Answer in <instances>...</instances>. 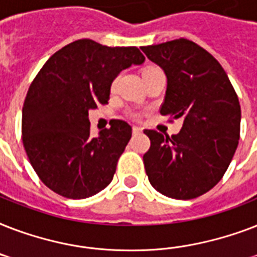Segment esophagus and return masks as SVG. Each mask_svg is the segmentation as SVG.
<instances>
[{"label": "esophagus", "mask_w": 257, "mask_h": 257, "mask_svg": "<svg viewBox=\"0 0 257 257\" xmlns=\"http://www.w3.org/2000/svg\"><path fill=\"white\" fill-rule=\"evenodd\" d=\"M132 131H133V133H135V135H140V133L143 132V128H140V126H133Z\"/></svg>", "instance_id": "obj_1"}]
</instances>
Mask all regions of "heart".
I'll use <instances>...</instances> for the list:
<instances>
[{
	"instance_id": "1",
	"label": "heart",
	"mask_w": 257,
	"mask_h": 257,
	"mask_svg": "<svg viewBox=\"0 0 257 257\" xmlns=\"http://www.w3.org/2000/svg\"><path fill=\"white\" fill-rule=\"evenodd\" d=\"M152 69H155V68H147V69L144 70V73H145V72H148V70H152Z\"/></svg>"
}]
</instances>
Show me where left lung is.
I'll use <instances>...</instances> for the list:
<instances>
[{
    "label": "left lung",
    "mask_w": 257,
    "mask_h": 257,
    "mask_svg": "<svg viewBox=\"0 0 257 257\" xmlns=\"http://www.w3.org/2000/svg\"><path fill=\"white\" fill-rule=\"evenodd\" d=\"M140 49L167 76L160 113L183 121L172 137L144 131L151 140L143 157L149 183L172 199L199 197L221 180L236 152L237 94L219 61L193 41L180 38Z\"/></svg>",
    "instance_id": "8db88e82"
}]
</instances>
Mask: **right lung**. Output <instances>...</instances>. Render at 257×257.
Masks as SVG:
<instances>
[{
  "label": "right lung",
  "instance_id": "1",
  "mask_svg": "<svg viewBox=\"0 0 257 257\" xmlns=\"http://www.w3.org/2000/svg\"><path fill=\"white\" fill-rule=\"evenodd\" d=\"M145 61L136 46L77 40L38 72L22 108V143L38 177L68 199H86L110 184L132 126L113 120L90 136L89 110L106 104L121 70Z\"/></svg>",
  "mask_w": 257,
  "mask_h": 257
}]
</instances>
